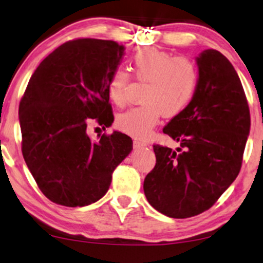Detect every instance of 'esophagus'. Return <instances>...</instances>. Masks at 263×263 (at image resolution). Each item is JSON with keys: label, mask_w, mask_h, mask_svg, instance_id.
<instances>
[{"label": "esophagus", "mask_w": 263, "mask_h": 263, "mask_svg": "<svg viewBox=\"0 0 263 263\" xmlns=\"http://www.w3.org/2000/svg\"><path fill=\"white\" fill-rule=\"evenodd\" d=\"M133 145H134V148H140V147L147 146L146 142H144V141H141V140H137V139H135L134 142H133Z\"/></svg>", "instance_id": "1"}]
</instances>
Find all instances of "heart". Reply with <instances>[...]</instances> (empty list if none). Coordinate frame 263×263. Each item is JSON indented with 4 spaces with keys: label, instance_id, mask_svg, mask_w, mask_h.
Wrapping results in <instances>:
<instances>
[{
    "label": "heart",
    "instance_id": "obj_1",
    "mask_svg": "<svg viewBox=\"0 0 263 263\" xmlns=\"http://www.w3.org/2000/svg\"><path fill=\"white\" fill-rule=\"evenodd\" d=\"M132 72L139 83H145L141 92L142 105L117 117L119 130L138 139L150 134L164 117L180 115L195 96L200 80L197 64L190 58L174 56L157 48H145L132 58ZM132 76L124 69H116L107 84L109 99L122 107L128 101Z\"/></svg>",
    "mask_w": 263,
    "mask_h": 263
}]
</instances>
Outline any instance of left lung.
Instances as JSON below:
<instances>
[{
  "instance_id": "8db88e82",
  "label": "left lung",
  "mask_w": 263,
  "mask_h": 263,
  "mask_svg": "<svg viewBox=\"0 0 263 263\" xmlns=\"http://www.w3.org/2000/svg\"><path fill=\"white\" fill-rule=\"evenodd\" d=\"M196 62L195 96L163 128L180 147L154 145L156 164L144 180L150 205L172 218L215 205L240 172L250 132L248 100L232 63L216 50L203 51Z\"/></svg>"
}]
</instances>
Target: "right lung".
Wrapping results in <instances>:
<instances>
[{
  "label": "right lung",
  "instance_id": "obj_1",
  "mask_svg": "<svg viewBox=\"0 0 263 263\" xmlns=\"http://www.w3.org/2000/svg\"><path fill=\"white\" fill-rule=\"evenodd\" d=\"M124 46L111 40L77 39L39 64L19 103L22 152L39 189L67 207L96 202L112 173L133 150L119 132L92 141L87 125L113 122L107 84Z\"/></svg>",
  "mask_w": 263,
  "mask_h": 263
}]
</instances>
